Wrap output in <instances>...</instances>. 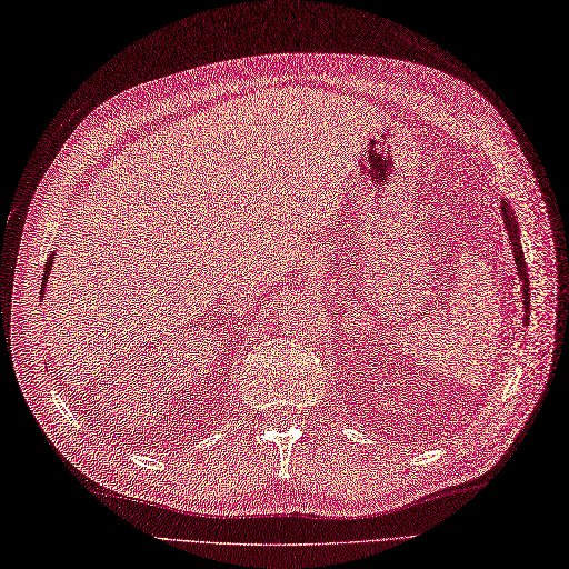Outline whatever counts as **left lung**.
I'll use <instances>...</instances> for the list:
<instances>
[{"label":"left lung","mask_w":569,"mask_h":569,"mask_svg":"<svg viewBox=\"0 0 569 569\" xmlns=\"http://www.w3.org/2000/svg\"><path fill=\"white\" fill-rule=\"evenodd\" d=\"M501 213H503V223H506V230H508V240H511L513 261L518 266V278L522 282V308H525V312H530V278H527L525 253H522V244H520V230H518L516 213L511 211V207L506 204V200H501ZM527 320H530V316H525V322Z\"/></svg>","instance_id":"obj_1"}]
</instances>
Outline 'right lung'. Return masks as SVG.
Segmentation results:
<instances>
[{
  "label": "right lung",
  "instance_id": "add662e5",
  "mask_svg": "<svg viewBox=\"0 0 569 569\" xmlns=\"http://www.w3.org/2000/svg\"><path fill=\"white\" fill-rule=\"evenodd\" d=\"M53 257H56V253H51V257H49V261H47V266H44V278H42V291H44V284H47V280H49V272H51V263H53Z\"/></svg>",
  "mask_w": 569,
  "mask_h": 569
}]
</instances>
